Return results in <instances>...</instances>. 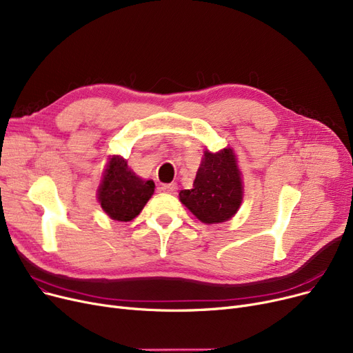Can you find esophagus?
Here are the masks:
<instances>
[{
    "label": "esophagus",
    "instance_id": "1",
    "mask_svg": "<svg viewBox=\"0 0 353 353\" xmlns=\"http://www.w3.org/2000/svg\"><path fill=\"white\" fill-rule=\"evenodd\" d=\"M161 190L165 192V193H172L173 194L177 190V185H176V183H167V185L161 186Z\"/></svg>",
    "mask_w": 353,
    "mask_h": 353
}]
</instances>
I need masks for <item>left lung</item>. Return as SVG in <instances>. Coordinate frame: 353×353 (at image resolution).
Returning a JSON list of instances; mask_svg holds the SVG:
<instances>
[{"label":"left lung","instance_id":"left-lung-1","mask_svg":"<svg viewBox=\"0 0 353 353\" xmlns=\"http://www.w3.org/2000/svg\"><path fill=\"white\" fill-rule=\"evenodd\" d=\"M243 196L241 172L232 148L218 152L205 151L196 173L193 189L180 190V202L194 216L208 225L231 219Z\"/></svg>","mask_w":353,"mask_h":353}]
</instances>
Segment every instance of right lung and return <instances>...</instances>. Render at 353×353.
<instances>
[{
	"label": "right lung",
	"mask_w": 353,
	"mask_h": 353,
	"mask_svg": "<svg viewBox=\"0 0 353 353\" xmlns=\"http://www.w3.org/2000/svg\"><path fill=\"white\" fill-rule=\"evenodd\" d=\"M154 181L143 180L124 159L114 156L106 164L98 188V201L111 219L128 222L139 216L154 193Z\"/></svg>",
	"instance_id": "1"
}]
</instances>
